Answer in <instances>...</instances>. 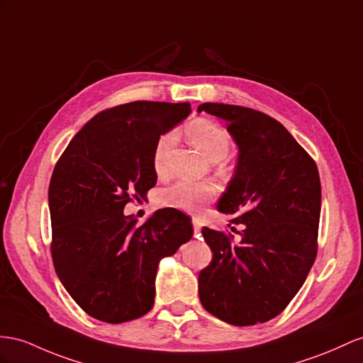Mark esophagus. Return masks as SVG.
Returning a JSON list of instances; mask_svg holds the SVG:
<instances>
[{
    "instance_id": "esophagus-1",
    "label": "esophagus",
    "mask_w": 363,
    "mask_h": 363,
    "mask_svg": "<svg viewBox=\"0 0 363 363\" xmlns=\"http://www.w3.org/2000/svg\"><path fill=\"white\" fill-rule=\"evenodd\" d=\"M191 224H193L194 235L199 233V231H201V220H199L198 218H193V219H191Z\"/></svg>"
}]
</instances>
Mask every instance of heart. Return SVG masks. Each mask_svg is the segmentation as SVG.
<instances>
[{"mask_svg": "<svg viewBox=\"0 0 363 363\" xmlns=\"http://www.w3.org/2000/svg\"><path fill=\"white\" fill-rule=\"evenodd\" d=\"M185 135H187L189 141L199 148L210 161H219L222 170H230L228 162L222 160L227 156L231 147V135L227 128L210 119L198 118L185 127ZM173 143L174 135L167 132L157 138L153 147V169L161 178L167 174V157H169ZM215 196V185L207 182L179 181L160 193L157 203L161 207L196 213Z\"/></svg>", "mask_w": 363, "mask_h": 363, "instance_id": "obj_1", "label": "heart"}]
</instances>
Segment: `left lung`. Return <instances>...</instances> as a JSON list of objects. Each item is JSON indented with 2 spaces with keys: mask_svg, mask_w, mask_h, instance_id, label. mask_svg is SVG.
I'll use <instances>...</instances> for the list:
<instances>
[{
  "mask_svg": "<svg viewBox=\"0 0 363 363\" xmlns=\"http://www.w3.org/2000/svg\"><path fill=\"white\" fill-rule=\"evenodd\" d=\"M198 111L225 119L239 145L235 176L218 207L233 216L230 227H242L236 240L202 227L213 259L199 273V299L210 314L236 327L264 323L293 301L318 255V165L262 111L216 102Z\"/></svg>",
  "mask_w": 363,
  "mask_h": 363,
  "instance_id": "1",
  "label": "left lung"
}]
</instances>
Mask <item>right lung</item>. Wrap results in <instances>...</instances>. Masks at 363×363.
<instances>
[{
    "label": "right lung",
    "instance_id": "add662e5",
    "mask_svg": "<svg viewBox=\"0 0 363 363\" xmlns=\"http://www.w3.org/2000/svg\"><path fill=\"white\" fill-rule=\"evenodd\" d=\"M189 102L133 101L99 111L73 136L49 185L55 272L82 311L108 323L155 302L157 262L193 236L190 218L161 208L136 225L128 202L155 187L157 138L189 116Z\"/></svg>",
    "mask_w": 363,
    "mask_h": 363
}]
</instances>
